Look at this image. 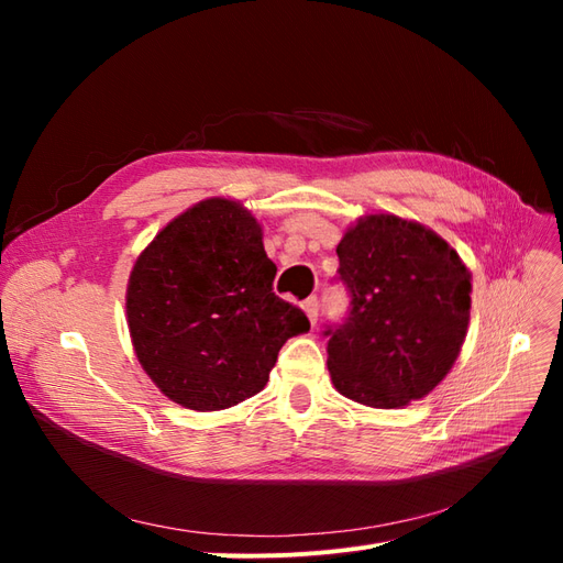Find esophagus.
<instances>
[{"label":"esophagus","mask_w":563,"mask_h":563,"mask_svg":"<svg viewBox=\"0 0 563 563\" xmlns=\"http://www.w3.org/2000/svg\"><path fill=\"white\" fill-rule=\"evenodd\" d=\"M302 310H305V314L310 317L312 323H317V317H319V298L312 296V298L305 300V302H302Z\"/></svg>","instance_id":"obj_1"}]
</instances>
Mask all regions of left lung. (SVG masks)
Wrapping results in <instances>:
<instances>
[{
	"label": "left lung",
	"mask_w": 563,
	"mask_h": 563,
	"mask_svg": "<svg viewBox=\"0 0 563 563\" xmlns=\"http://www.w3.org/2000/svg\"><path fill=\"white\" fill-rule=\"evenodd\" d=\"M350 294L343 323L327 327L340 395L373 408L422 399L446 378L470 323V272L432 230L389 213L366 216L338 249Z\"/></svg>",
	"instance_id": "left-lung-1"
}]
</instances>
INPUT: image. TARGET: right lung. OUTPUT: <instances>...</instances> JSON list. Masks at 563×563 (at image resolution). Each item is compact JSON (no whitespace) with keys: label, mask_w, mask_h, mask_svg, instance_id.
Masks as SVG:
<instances>
[{"label":"right lung","mask_w":563,"mask_h":563,"mask_svg":"<svg viewBox=\"0 0 563 563\" xmlns=\"http://www.w3.org/2000/svg\"><path fill=\"white\" fill-rule=\"evenodd\" d=\"M277 265L255 218L230 199L195 203L135 261L126 317L135 356L164 395L220 411L265 387L282 345L310 329L272 291Z\"/></svg>","instance_id":"1"}]
</instances>
